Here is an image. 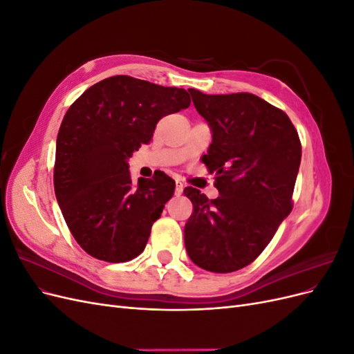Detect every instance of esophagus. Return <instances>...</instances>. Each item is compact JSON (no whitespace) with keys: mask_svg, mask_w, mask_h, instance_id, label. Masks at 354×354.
<instances>
[{"mask_svg":"<svg viewBox=\"0 0 354 354\" xmlns=\"http://www.w3.org/2000/svg\"><path fill=\"white\" fill-rule=\"evenodd\" d=\"M183 189H185V185L183 183H181V181L180 180H177L176 181V195L178 196V195H181V194H183Z\"/></svg>","mask_w":354,"mask_h":354,"instance_id":"esophagus-1","label":"esophagus"}]
</instances>
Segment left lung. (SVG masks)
<instances>
[{"label":"left lung","instance_id":"left-lung-1","mask_svg":"<svg viewBox=\"0 0 354 354\" xmlns=\"http://www.w3.org/2000/svg\"><path fill=\"white\" fill-rule=\"evenodd\" d=\"M212 133L202 162L220 196L186 187L194 212L185 226L190 260L214 273L251 264L292 209L301 143L288 115L251 93L189 90Z\"/></svg>","mask_w":354,"mask_h":354}]
</instances>
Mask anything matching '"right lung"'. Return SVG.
Segmentation results:
<instances>
[{"mask_svg":"<svg viewBox=\"0 0 354 354\" xmlns=\"http://www.w3.org/2000/svg\"><path fill=\"white\" fill-rule=\"evenodd\" d=\"M189 106L186 90L128 75L91 85L71 104L53 180L72 236L94 259L124 263L143 252L176 185L159 173L134 186L128 158L152 140L160 118Z\"/></svg>","mask_w":354,"mask_h":354,"instance_id":"add662e5","label":"right lung"}]
</instances>
